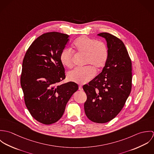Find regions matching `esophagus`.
<instances>
[{
	"instance_id": "esophagus-1",
	"label": "esophagus",
	"mask_w": 154,
	"mask_h": 154,
	"mask_svg": "<svg viewBox=\"0 0 154 154\" xmlns=\"http://www.w3.org/2000/svg\"><path fill=\"white\" fill-rule=\"evenodd\" d=\"M79 89L80 91H83V88H82V87L81 85H79Z\"/></svg>"
}]
</instances>
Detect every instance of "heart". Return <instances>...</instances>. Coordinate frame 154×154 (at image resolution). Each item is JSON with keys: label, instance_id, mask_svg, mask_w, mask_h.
<instances>
[{"label": "heart", "instance_id": "1", "mask_svg": "<svg viewBox=\"0 0 154 154\" xmlns=\"http://www.w3.org/2000/svg\"><path fill=\"white\" fill-rule=\"evenodd\" d=\"M72 48L75 53L85 55V65L87 66L71 70L67 73V79L78 84H86L95 76V69L100 71L106 65L109 56V48L104 42L84 35L75 40ZM60 61L63 66L71 68L73 66V51L69 48H64L60 53Z\"/></svg>", "mask_w": 154, "mask_h": 154}]
</instances>
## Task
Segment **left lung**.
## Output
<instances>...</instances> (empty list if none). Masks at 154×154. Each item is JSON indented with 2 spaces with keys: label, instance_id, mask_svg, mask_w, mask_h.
<instances>
[{
  "label": "left lung",
  "instance_id": "left-lung-1",
  "mask_svg": "<svg viewBox=\"0 0 154 154\" xmlns=\"http://www.w3.org/2000/svg\"><path fill=\"white\" fill-rule=\"evenodd\" d=\"M99 36L106 38L109 56L102 72L83 87L87 99L84 110L88 119L104 123L122 110L132 89V62L123 42L108 32Z\"/></svg>",
  "mask_w": 154,
  "mask_h": 154
}]
</instances>
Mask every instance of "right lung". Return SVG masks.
Here are the masks:
<instances>
[{"mask_svg": "<svg viewBox=\"0 0 154 154\" xmlns=\"http://www.w3.org/2000/svg\"><path fill=\"white\" fill-rule=\"evenodd\" d=\"M69 40L67 34L44 33L31 44L23 59L21 85L25 104L33 118L44 125L62 117L67 103L78 89L73 82L59 84L66 78L60 54Z\"/></svg>", "mask_w": 154, "mask_h": 154, "instance_id": "1", "label": "right lung"}]
</instances>
